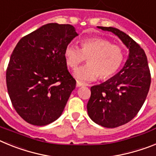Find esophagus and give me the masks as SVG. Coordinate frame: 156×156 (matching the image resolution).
<instances>
[{
    "instance_id": "obj_1",
    "label": "esophagus",
    "mask_w": 156,
    "mask_h": 156,
    "mask_svg": "<svg viewBox=\"0 0 156 156\" xmlns=\"http://www.w3.org/2000/svg\"><path fill=\"white\" fill-rule=\"evenodd\" d=\"M84 86V84L83 83L80 82V81H77L76 82V87H83Z\"/></svg>"
}]
</instances>
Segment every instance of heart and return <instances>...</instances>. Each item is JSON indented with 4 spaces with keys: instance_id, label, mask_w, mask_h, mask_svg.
I'll list each match as a JSON object with an SVG mask.
<instances>
[{
    "instance_id": "1",
    "label": "heart",
    "mask_w": 156,
    "mask_h": 156,
    "mask_svg": "<svg viewBox=\"0 0 156 156\" xmlns=\"http://www.w3.org/2000/svg\"><path fill=\"white\" fill-rule=\"evenodd\" d=\"M80 49L74 44L66 46L64 57L70 68H76L87 58L88 64L76 69L73 76L81 82H90L99 76L107 79L116 73L124 61V52L118 45L101 37L83 39Z\"/></svg>"
}]
</instances>
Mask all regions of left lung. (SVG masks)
<instances>
[{
    "label": "left lung",
    "instance_id": "left-lung-1",
    "mask_svg": "<svg viewBox=\"0 0 156 156\" xmlns=\"http://www.w3.org/2000/svg\"><path fill=\"white\" fill-rule=\"evenodd\" d=\"M119 37L129 49L122 69L99 85L90 87L87 113L97 124L107 128L122 126L140 111L151 84V75L144 51L131 37L113 27H98Z\"/></svg>",
    "mask_w": 156,
    "mask_h": 156
}]
</instances>
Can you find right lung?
Wrapping results in <instances>:
<instances>
[{
    "label": "right lung",
    "instance_id": "1",
    "mask_svg": "<svg viewBox=\"0 0 156 156\" xmlns=\"http://www.w3.org/2000/svg\"><path fill=\"white\" fill-rule=\"evenodd\" d=\"M77 36L72 25L48 23L23 37L14 49L7 88L17 113L30 124L45 126L61 116L76 83L64 51Z\"/></svg>",
    "mask_w": 156,
    "mask_h": 156
}]
</instances>
